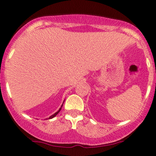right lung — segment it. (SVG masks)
<instances>
[{
  "label": "right lung",
  "mask_w": 156,
  "mask_h": 156,
  "mask_svg": "<svg viewBox=\"0 0 156 156\" xmlns=\"http://www.w3.org/2000/svg\"><path fill=\"white\" fill-rule=\"evenodd\" d=\"M62 106H61V108H59V110H58V111H57V112H56V113H54V114H53V115H51V116H50V118H49V119H53V117H55V116H56V115H57V114H58V113H59V111H60V110H61V108H62Z\"/></svg>",
  "instance_id": "obj_1"
}]
</instances>
